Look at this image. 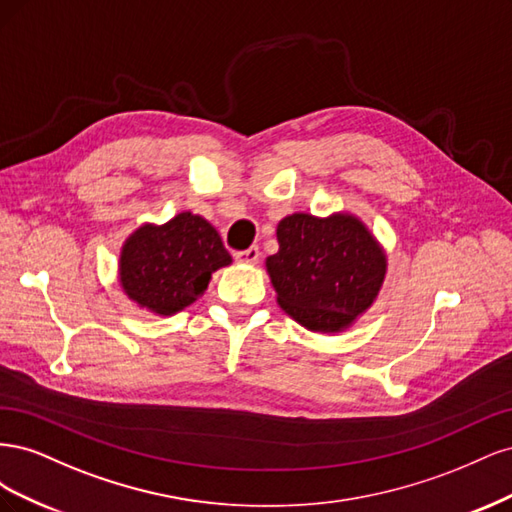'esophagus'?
<instances>
[{
    "label": "esophagus",
    "instance_id": "esophagus-1",
    "mask_svg": "<svg viewBox=\"0 0 512 512\" xmlns=\"http://www.w3.org/2000/svg\"><path fill=\"white\" fill-rule=\"evenodd\" d=\"M258 258H260V250H258L256 245L247 247V250H243V252H237V254H235V260H237V262H241V265H256Z\"/></svg>",
    "mask_w": 512,
    "mask_h": 512
}]
</instances>
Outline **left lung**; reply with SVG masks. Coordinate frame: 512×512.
<instances>
[{
	"label": "left lung",
	"mask_w": 512,
	"mask_h": 512,
	"mask_svg": "<svg viewBox=\"0 0 512 512\" xmlns=\"http://www.w3.org/2000/svg\"><path fill=\"white\" fill-rule=\"evenodd\" d=\"M267 258L277 305L314 333H342L378 299L386 277L380 241L352 213H292Z\"/></svg>",
	"instance_id": "8db88e82"
}]
</instances>
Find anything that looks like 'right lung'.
I'll return each mask as SVG.
<instances>
[{"mask_svg": "<svg viewBox=\"0 0 512 512\" xmlns=\"http://www.w3.org/2000/svg\"><path fill=\"white\" fill-rule=\"evenodd\" d=\"M230 262L220 232L203 215L183 211L132 232L119 254V284L141 309L173 316L203 297L211 275Z\"/></svg>", "mask_w": 512, "mask_h": 512, "instance_id": "add662e5", "label": "right lung"}]
</instances>
